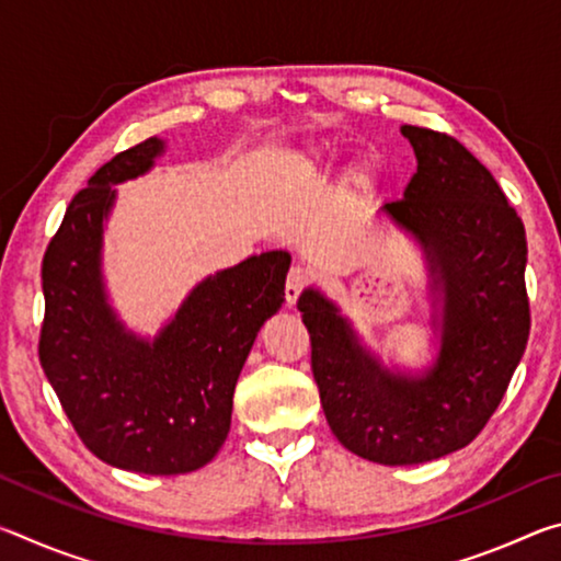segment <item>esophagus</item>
<instances>
[{
	"instance_id": "34e87169",
	"label": "esophagus",
	"mask_w": 561,
	"mask_h": 561,
	"mask_svg": "<svg viewBox=\"0 0 561 561\" xmlns=\"http://www.w3.org/2000/svg\"><path fill=\"white\" fill-rule=\"evenodd\" d=\"M309 284V272L304 267H291L287 274V287H284V299H287V307H294L299 299V294Z\"/></svg>"
}]
</instances>
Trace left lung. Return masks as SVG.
Wrapping results in <instances>:
<instances>
[{
  "label": "left lung",
  "instance_id": "1",
  "mask_svg": "<svg viewBox=\"0 0 561 561\" xmlns=\"http://www.w3.org/2000/svg\"><path fill=\"white\" fill-rule=\"evenodd\" d=\"M417 170L381 213L423 247L440 351L423 374L386 368L334 301L304 289L311 371L339 443L381 465H417L478 438L529 336L527 237L497 180L445 133L403 126Z\"/></svg>",
  "mask_w": 561,
  "mask_h": 561
}]
</instances>
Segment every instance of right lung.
Instances as JSON below:
<instances>
[{"label": "right lung", "mask_w": 561, "mask_h": 561, "mask_svg": "<svg viewBox=\"0 0 561 561\" xmlns=\"http://www.w3.org/2000/svg\"><path fill=\"white\" fill-rule=\"evenodd\" d=\"M160 138L123 150L66 207L42 264L39 360L83 445L113 468L183 474L230 433L232 396L264 321L284 301L291 257L274 250L205 277L150 341L108 304L103 222L118 183L153 168Z\"/></svg>", "instance_id": "obj_1"}]
</instances>
